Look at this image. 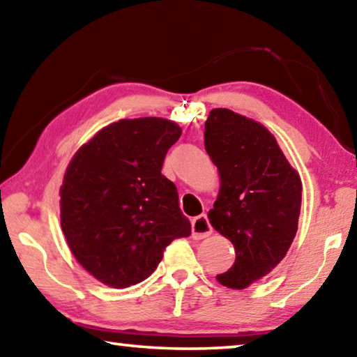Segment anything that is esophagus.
I'll list each match as a JSON object with an SVG mask.
<instances>
[{"label": "esophagus", "mask_w": 357, "mask_h": 357, "mask_svg": "<svg viewBox=\"0 0 357 357\" xmlns=\"http://www.w3.org/2000/svg\"><path fill=\"white\" fill-rule=\"evenodd\" d=\"M213 233V227H211L209 219L206 214H202L192 220V236L195 239H204Z\"/></svg>", "instance_id": "1"}]
</instances>
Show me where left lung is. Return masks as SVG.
Masks as SVG:
<instances>
[{
    "label": "left lung",
    "instance_id": "1",
    "mask_svg": "<svg viewBox=\"0 0 357 357\" xmlns=\"http://www.w3.org/2000/svg\"><path fill=\"white\" fill-rule=\"evenodd\" d=\"M204 148L220 174L209 222L236 252L234 264L217 280L244 289L287 255L298 231L302 183L274 135L228 108L211 110Z\"/></svg>",
    "mask_w": 357,
    "mask_h": 357
}]
</instances>
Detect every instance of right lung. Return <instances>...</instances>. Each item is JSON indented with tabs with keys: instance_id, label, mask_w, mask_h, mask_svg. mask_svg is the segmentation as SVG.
<instances>
[{
	"instance_id": "1",
	"label": "right lung",
	"mask_w": 357,
	"mask_h": 357,
	"mask_svg": "<svg viewBox=\"0 0 357 357\" xmlns=\"http://www.w3.org/2000/svg\"><path fill=\"white\" fill-rule=\"evenodd\" d=\"M181 128L162 118L121 119L77 151L61 185V228L89 274L128 288L154 273L172 241L190 236L178 190L162 174Z\"/></svg>"
}]
</instances>
